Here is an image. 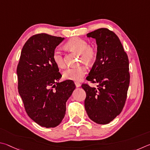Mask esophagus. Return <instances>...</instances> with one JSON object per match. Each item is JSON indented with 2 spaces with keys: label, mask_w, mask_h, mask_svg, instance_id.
I'll return each mask as SVG.
<instances>
[{
  "label": "esophagus",
  "mask_w": 150,
  "mask_h": 150,
  "mask_svg": "<svg viewBox=\"0 0 150 150\" xmlns=\"http://www.w3.org/2000/svg\"><path fill=\"white\" fill-rule=\"evenodd\" d=\"M75 85L76 87H80V86H81V83L79 82H75Z\"/></svg>",
  "instance_id": "1"
}]
</instances>
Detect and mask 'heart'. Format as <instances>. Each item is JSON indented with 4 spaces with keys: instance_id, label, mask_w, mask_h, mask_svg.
<instances>
[{
    "instance_id": "1",
    "label": "heart",
    "mask_w": 150,
    "mask_h": 150,
    "mask_svg": "<svg viewBox=\"0 0 150 150\" xmlns=\"http://www.w3.org/2000/svg\"><path fill=\"white\" fill-rule=\"evenodd\" d=\"M67 49L80 54V62H84L86 64H91L96 61L98 57V51L96 47L90 45L85 39L80 38H72L66 43ZM52 60L57 67L62 68L65 67L64 57L61 51L55 49L52 53ZM88 72V68L85 64H81L78 67H69L64 70L62 77L65 80L79 81Z\"/></svg>"
}]
</instances>
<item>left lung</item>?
<instances>
[{"instance_id":"obj_1","label":"left lung","mask_w":150,"mask_h":150,"mask_svg":"<svg viewBox=\"0 0 150 150\" xmlns=\"http://www.w3.org/2000/svg\"><path fill=\"white\" fill-rule=\"evenodd\" d=\"M95 38L98 57L86 80L98 83L92 88L82 83L86 93V111L98 124L111 122L122 111L130 83L129 61L119 38L107 28H99L87 34Z\"/></svg>"}]
</instances>
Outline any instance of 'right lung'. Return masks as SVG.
I'll list each match as a JSON object with an SVG mask.
<instances>
[{
    "label": "right lung",
    "mask_w": 150,
    "mask_h": 150,
    "mask_svg": "<svg viewBox=\"0 0 150 150\" xmlns=\"http://www.w3.org/2000/svg\"><path fill=\"white\" fill-rule=\"evenodd\" d=\"M64 38L38 33L23 45L17 67L18 89L26 112L41 127L59 125L66 113V103L76 88L73 81L57 82L62 75L52 53Z\"/></svg>",
    "instance_id": "right-lung-1"
}]
</instances>
